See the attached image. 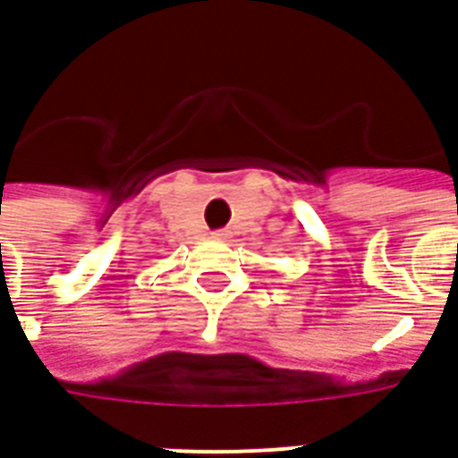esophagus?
Instances as JSON below:
<instances>
[{
	"label": "esophagus",
	"mask_w": 458,
	"mask_h": 458,
	"mask_svg": "<svg viewBox=\"0 0 458 458\" xmlns=\"http://www.w3.org/2000/svg\"><path fill=\"white\" fill-rule=\"evenodd\" d=\"M216 238L225 240V238H228V230H218V233H216Z\"/></svg>",
	"instance_id": "obj_1"
}]
</instances>
